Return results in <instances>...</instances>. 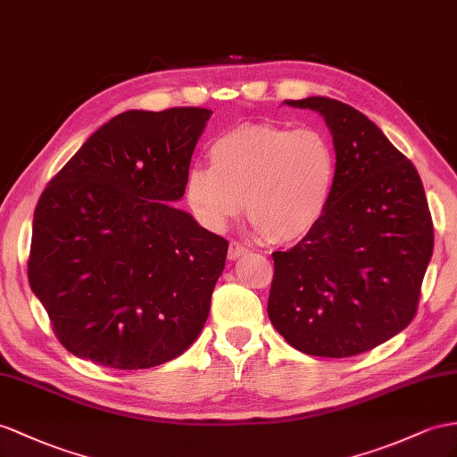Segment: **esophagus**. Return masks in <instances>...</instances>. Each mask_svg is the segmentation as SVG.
Masks as SVG:
<instances>
[{
	"label": "esophagus",
	"mask_w": 457,
	"mask_h": 457,
	"mask_svg": "<svg viewBox=\"0 0 457 457\" xmlns=\"http://www.w3.org/2000/svg\"><path fill=\"white\" fill-rule=\"evenodd\" d=\"M247 253H249V249L245 247V245H241L237 241H231L229 251H228V259L229 261H237V259H241L243 254H247Z\"/></svg>",
	"instance_id": "obj_1"
}]
</instances>
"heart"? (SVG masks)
Returning a JSON list of instances; mask_svg holds the SVG:
<instances>
[{
  "label": "heart",
  "instance_id": "obj_1",
  "mask_svg": "<svg viewBox=\"0 0 457 457\" xmlns=\"http://www.w3.org/2000/svg\"><path fill=\"white\" fill-rule=\"evenodd\" d=\"M212 168L187 173V201L208 228H226L245 201L254 231L272 243H295L317 228L332 203L337 154L319 129L243 123L208 150Z\"/></svg>",
  "mask_w": 457,
  "mask_h": 457
}]
</instances>
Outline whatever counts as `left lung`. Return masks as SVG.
Here are the masks:
<instances>
[{
    "instance_id": "8db88e82",
    "label": "left lung",
    "mask_w": 457,
    "mask_h": 457,
    "mask_svg": "<svg viewBox=\"0 0 457 457\" xmlns=\"http://www.w3.org/2000/svg\"><path fill=\"white\" fill-rule=\"evenodd\" d=\"M287 106L324 115L337 154L328 212L289 251L272 253L268 317L307 355L351 357L413 320L435 247L423 183L367 115L311 96Z\"/></svg>"
}]
</instances>
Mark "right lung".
Returning <instances> with one entry per match:
<instances>
[{
  "label": "right lung",
  "instance_id": "right-lung-1",
  "mask_svg": "<svg viewBox=\"0 0 457 457\" xmlns=\"http://www.w3.org/2000/svg\"><path fill=\"white\" fill-rule=\"evenodd\" d=\"M206 108L129 110L57 171L32 220L29 282L62 345L135 370L181 355L208 319L228 241L168 203Z\"/></svg>",
  "mask_w": 457,
  "mask_h": 457
}]
</instances>
